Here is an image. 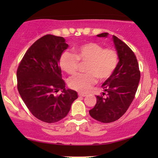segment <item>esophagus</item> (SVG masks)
I'll return each instance as SVG.
<instances>
[{"mask_svg":"<svg viewBox=\"0 0 158 158\" xmlns=\"http://www.w3.org/2000/svg\"><path fill=\"white\" fill-rule=\"evenodd\" d=\"M79 97H86L87 94H83V93H79Z\"/></svg>","mask_w":158,"mask_h":158,"instance_id":"34e87169","label":"esophagus"}]
</instances>
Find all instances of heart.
<instances>
[{
  "instance_id": "heart-1",
  "label": "heart",
  "mask_w": 158,
  "mask_h": 158,
  "mask_svg": "<svg viewBox=\"0 0 158 158\" xmlns=\"http://www.w3.org/2000/svg\"><path fill=\"white\" fill-rule=\"evenodd\" d=\"M74 54L64 52L59 59L61 68L68 74L77 70L79 61L88 62L85 74H77L68 81L72 89L87 93L97 81V78L104 81L108 79L118 64V54L114 49L107 48L96 42H87L76 47Z\"/></svg>"
}]
</instances>
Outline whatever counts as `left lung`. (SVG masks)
<instances>
[{
  "label": "left lung",
  "mask_w": 158,
  "mask_h": 158,
  "mask_svg": "<svg viewBox=\"0 0 158 158\" xmlns=\"http://www.w3.org/2000/svg\"><path fill=\"white\" fill-rule=\"evenodd\" d=\"M108 36V32L97 35L100 38ZM112 39L118 54V64L113 74L102 85L106 97L97 96V103L89 110L91 117L104 123L114 122L126 113L135 98L140 79L135 53L115 35L112 36Z\"/></svg>",
  "instance_id": "1"
}]
</instances>
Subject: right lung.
Returning <instances> with one entry per match:
<instances>
[{
    "instance_id": "obj_1",
    "label": "right lung",
    "mask_w": 158,
    "mask_h": 158,
    "mask_svg": "<svg viewBox=\"0 0 158 158\" xmlns=\"http://www.w3.org/2000/svg\"><path fill=\"white\" fill-rule=\"evenodd\" d=\"M63 37L46 35L27 50L17 70L18 90L28 109L37 119L59 122L70 111L77 92L65 88L59 59L68 49ZM62 90L59 96L54 93Z\"/></svg>"
}]
</instances>
